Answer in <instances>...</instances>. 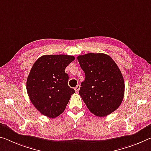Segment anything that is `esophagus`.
Masks as SVG:
<instances>
[{
	"mask_svg": "<svg viewBox=\"0 0 151 151\" xmlns=\"http://www.w3.org/2000/svg\"><path fill=\"white\" fill-rule=\"evenodd\" d=\"M79 89H80V85H76V87H75V91H76V92H78V91H79Z\"/></svg>",
	"mask_w": 151,
	"mask_h": 151,
	"instance_id": "34e87169",
	"label": "esophagus"
}]
</instances>
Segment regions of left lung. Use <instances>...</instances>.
<instances>
[{"mask_svg":"<svg viewBox=\"0 0 151 151\" xmlns=\"http://www.w3.org/2000/svg\"><path fill=\"white\" fill-rule=\"evenodd\" d=\"M85 80L79 95L92 114L104 117L118 108L124 95V78L116 63L108 55L88 53L77 57Z\"/></svg>","mask_w":151,"mask_h":151,"instance_id":"8db88e82","label":"left lung"}]
</instances>
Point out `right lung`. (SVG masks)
Segmentation results:
<instances>
[{
	"label": "right lung",
	"instance_id": "add662e5",
	"mask_svg": "<svg viewBox=\"0 0 151 151\" xmlns=\"http://www.w3.org/2000/svg\"><path fill=\"white\" fill-rule=\"evenodd\" d=\"M75 57L68 55H44L33 64L27 79L30 101L42 114L50 118L60 115L71 95L75 93L68 85L66 67Z\"/></svg>",
	"mask_w": 151,
	"mask_h": 151
}]
</instances>
